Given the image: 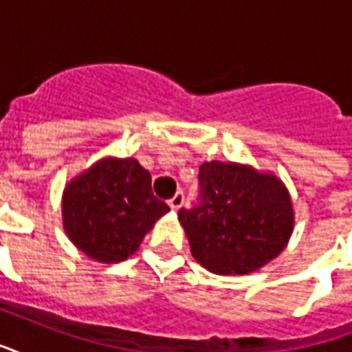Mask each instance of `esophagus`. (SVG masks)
Listing matches in <instances>:
<instances>
[{
	"label": "esophagus",
	"instance_id": "34e87169",
	"mask_svg": "<svg viewBox=\"0 0 352 352\" xmlns=\"http://www.w3.org/2000/svg\"><path fill=\"white\" fill-rule=\"evenodd\" d=\"M182 203H184V194H182V192H177V194L168 201V205H170L171 210H179L182 206Z\"/></svg>",
	"mask_w": 352,
	"mask_h": 352
}]
</instances>
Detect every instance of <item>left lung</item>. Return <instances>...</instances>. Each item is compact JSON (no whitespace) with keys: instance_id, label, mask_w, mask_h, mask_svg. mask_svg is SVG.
Listing matches in <instances>:
<instances>
[{"instance_id":"8db88e82","label":"left lung","mask_w":352,"mask_h":352,"mask_svg":"<svg viewBox=\"0 0 352 352\" xmlns=\"http://www.w3.org/2000/svg\"><path fill=\"white\" fill-rule=\"evenodd\" d=\"M190 251L216 275H248L283 253L294 206L278 177L251 166L212 160L199 168V197L181 208Z\"/></svg>"}]
</instances>
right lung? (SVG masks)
Listing matches in <instances>:
<instances>
[{"label":"right lung","mask_w":352,"mask_h":352,"mask_svg":"<svg viewBox=\"0 0 352 352\" xmlns=\"http://www.w3.org/2000/svg\"><path fill=\"white\" fill-rule=\"evenodd\" d=\"M168 210L153 195L151 175L136 158H103L63 194L66 234L79 251L104 264L129 258Z\"/></svg>","instance_id":"obj_1"}]
</instances>
